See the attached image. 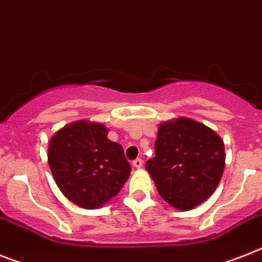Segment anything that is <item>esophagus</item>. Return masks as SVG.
Masks as SVG:
<instances>
[{
	"instance_id": "34e87169",
	"label": "esophagus",
	"mask_w": 262,
	"mask_h": 262,
	"mask_svg": "<svg viewBox=\"0 0 262 262\" xmlns=\"http://www.w3.org/2000/svg\"><path fill=\"white\" fill-rule=\"evenodd\" d=\"M133 165L135 167V168H142L143 160H142V159H135V160L133 162Z\"/></svg>"
}]
</instances>
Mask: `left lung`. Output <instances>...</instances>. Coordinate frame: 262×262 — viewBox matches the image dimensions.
<instances>
[{"label":"left lung","mask_w":262,"mask_h":262,"mask_svg":"<svg viewBox=\"0 0 262 262\" xmlns=\"http://www.w3.org/2000/svg\"><path fill=\"white\" fill-rule=\"evenodd\" d=\"M224 167V142L220 136L188 118L159 126L155 156L146 163L159 195L180 211L207 200L217 188Z\"/></svg>","instance_id":"left-lung-1"}]
</instances>
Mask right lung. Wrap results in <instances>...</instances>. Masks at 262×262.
<instances>
[{
	"label": "right lung",
	"instance_id": "add662e5",
	"mask_svg": "<svg viewBox=\"0 0 262 262\" xmlns=\"http://www.w3.org/2000/svg\"><path fill=\"white\" fill-rule=\"evenodd\" d=\"M100 123L67 124L49 143L48 159L59 189L74 204L95 209L115 198L131 172L123 147Z\"/></svg>",
	"mask_w": 262,
	"mask_h": 262
}]
</instances>
